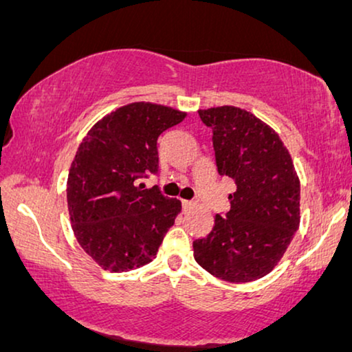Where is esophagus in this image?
Returning a JSON list of instances; mask_svg holds the SVG:
<instances>
[{
	"label": "esophagus",
	"instance_id": "esophagus-1",
	"mask_svg": "<svg viewBox=\"0 0 352 352\" xmlns=\"http://www.w3.org/2000/svg\"><path fill=\"white\" fill-rule=\"evenodd\" d=\"M182 206H183V210H185V212H188V210H191L194 206H196V202H192V201H183Z\"/></svg>",
	"mask_w": 352,
	"mask_h": 352
}]
</instances>
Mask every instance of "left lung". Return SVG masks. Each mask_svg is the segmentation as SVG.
Wrapping results in <instances>:
<instances>
[{
  "label": "left lung",
  "instance_id": "obj_1",
  "mask_svg": "<svg viewBox=\"0 0 352 352\" xmlns=\"http://www.w3.org/2000/svg\"><path fill=\"white\" fill-rule=\"evenodd\" d=\"M213 131L219 175L235 182L226 217L217 214L194 259L229 283L265 276L280 262L300 224V182L289 151L269 124L234 106L199 110Z\"/></svg>",
  "mask_w": 352,
  "mask_h": 352
}]
</instances>
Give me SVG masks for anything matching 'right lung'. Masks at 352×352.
Masks as SVG:
<instances>
[{"mask_svg": "<svg viewBox=\"0 0 352 352\" xmlns=\"http://www.w3.org/2000/svg\"><path fill=\"white\" fill-rule=\"evenodd\" d=\"M186 113L133 102L88 131L67 175V208L83 251L104 270L128 272L158 253L182 210L178 199L138 180L158 172V139Z\"/></svg>", "mask_w": 352, "mask_h": 352, "instance_id": "obj_1", "label": "right lung"}]
</instances>
